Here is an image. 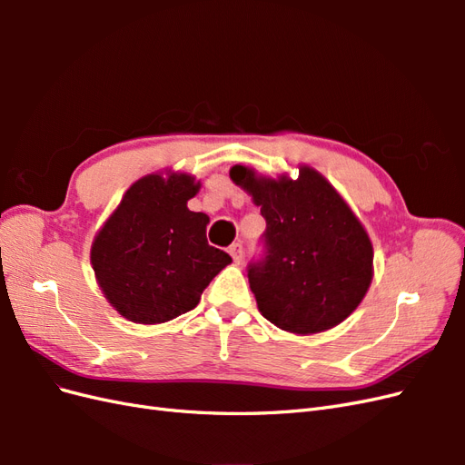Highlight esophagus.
<instances>
[{"label": "esophagus", "mask_w": 465, "mask_h": 465, "mask_svg": "<svg viewBox=\"0 0 465 465\" xmlns=\"http://www.w3.org/2000/svg\"><path fill=\"white\" fill-rule=\"evenodd\" d=\"M229 254L232 256L234 263H241L244 260V248L241 242H234L231 248H229Z\"/></svg>", "instance_id": "34e87169"}]
</instances>
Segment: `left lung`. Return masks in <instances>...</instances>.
Instances as JSON below:
<instances>
[{
  "mask_svg": "<svg viewBox=\"0 0 465 465\" xmlns=\"http://www.w3.org/2000/svg\"><path fill=\"white\" fill-rule=\"evenodd\" d=\"M231 180L265 219V256L248 267L258 311L277 328L311 335L335 328L374 275L369 232L330 182L301 164L299 178L262 176L234 164Z\"/></svg>",
  "mask_w": 465,
  "mask_h": 465,
  "instance_id": "left-lung-1",
  "label": "left lung"
}]
</instances>
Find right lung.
<instances>
[{
	"mask_svg": "<svg viewBox=\"0 0 465 465\" xmlns=\"http://www.w3.org/2000/svg\"><path fill=\"white\" fill-rule=\"evenodd\" d=\"M202 184L188 173H153L128 188L91 246L96 283L134 323H163L198 306L232 260L207 244L209 217L188 209Z\"/></svg>",
	"mask_w": 465,
	"mask_h": 465,
	"instance_id": "add662e5",
	"label": "right lung"
}]
</instances>
